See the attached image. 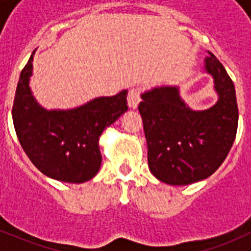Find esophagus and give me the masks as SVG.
<instances>
[{
    "label": "esophagus",
    "instance_id": "esophagus-1",
    "mask_svg": "<svg viewBox=\"0 0 251 251\" xmlns=\"http://www.w3.org/2000/svg\"><path fill=\"white\" fill-rule=\"evenodd\" d=\"M128 106L132 109H136L141 101V89L139 88H132L128 93Z\"/></svg>",
    "mask_w": 251,
    "mask_h": 251
}]
</instances>
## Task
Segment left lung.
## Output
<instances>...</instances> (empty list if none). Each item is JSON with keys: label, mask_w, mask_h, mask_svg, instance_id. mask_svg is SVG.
Returning <instances> with one entry per match:
<instances>
[{"label": "left lung", "mask_w": 251, "mask_h": 251, "mask_svg": "<svg viewBox=\"0 0 251 251\" xmlns=\"http://www.w3.org/2000/svg\"><path fill=\"white\" fill-rule=\"evenodd\" d=\"M203 60L214 79L217 101L203 110L185 103L179 88L154 86L142 93V115L148 148V167L156 178L185 186L211 176L223 165L236 137L239 121L235 86L212 52Z\"/></svg>", "instance_id": "1"}]
</instances>
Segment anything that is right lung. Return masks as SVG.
I'll use <instances>...</instances> for the list:
<instances>
[{"instance_id": "1", "label": "right lung", "mask_w": 251, "mask_h": 251, "mask_svg": "<svg viewBox=\"0 0 251 251\" xmlns=\"http://www.w3.org/2000/svg\"><path fill=\"white\" fill-rule=\"evenodd\" d=\"M34 56L35 51L22 69L15 94L12 119L17 138L44 175L61 182H86L100 168L101 133L128 110V90L73 109H45L30 89Z\"/></svg>"}]
</instances>
